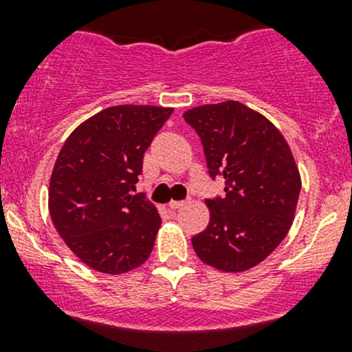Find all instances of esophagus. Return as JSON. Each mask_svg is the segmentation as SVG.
I'll list each match as a JSON object with an SVG mask.
<instances>
[{
	"mask_svg": "<svg viewBox=\"0 0 352 352\" xmlns=\"http://www.w3.org/2000/svg\"><path fill=\"white\" fill-rule=\"evenodd\" d=\"M186 202H187V201H170L168 206H170V208H172V209H179V208H182V206L186 204Z\"/></svg>",
	"mask_w": 352,
	"mask_h": 352,
	"instance_id": "1",
	"label": "esophagus"
}]
</instances>
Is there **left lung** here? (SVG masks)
<instances>
[{
    "label": "left lung",
    "instance_id": "left-lung-1",
    "mask_svg": "<svg viewBox=\"0 0 352 352\" xmlns=\"http://www.w3.org/2000/svg\"><path fill=\"white\" fill-rule=\"evenodd\" d=\"M201 138L212 180L225 179V196L206 199L209 225L192 236L204 264L240 272L264 261L285 240L301 180L283 134L240 102L201 105L184 113Z\"/></svg>",
    "mask_w": 352,
    "mask_h": 352
}]
</instances>
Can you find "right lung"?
Returning <instances> with one entry per match:
<instances>
[{"mask_svg": "<svg viewBox=\"0 0 352 352\" xmlns=\"http://www.w3.org/2000/svg\"><path fill=\"white\" fill-rule=\"evenodd\" d=\"M173 109L117 105L76 127L59 151L49 186L52 223L88 267L122 274L153 250L162 218L136 190L150 148Z\"/></svg>", "mask_w": 352, "mask_h": 352, "instance_id": "right-lung-1", "label": "right lung"}]
</instances>
